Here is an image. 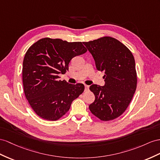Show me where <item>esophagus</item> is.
Instances as JSON below:
<instances>
[{"label": "esophagus", "instance_id": "obj_1", "mask_svg": "<svg viewBox=\"0 0 160 160\" xmlns=\"http://www.w3.org/2000/svg\"><path fill=\"white\" fill-rule=\"evenodd\" d=\"M84 87H85V91H87L88 90V88H89V86L85 84L84 85Z\"/></svg>", "mask_w": 160, "mask_h": 160}]
</instances>
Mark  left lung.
<instances>
[{
  "instance_id": "1",
  "label": "left lung",
  "mask_w": 160,
  "mask_h": 160,
  "mask_svg": "<svg viewBox=\"0 0 160 160\" xmlns=\"http://www.w3.org/2000/svg\"><path fill=\"white\" fill-rule=\"evenodd\" d=\"M83 44L95 59L97 69L105 73V86L93 84L89 88L95 96L90 111L102 121L116 119L126 111L136 91L134 56L124 44L110 36Z\"/></svg>"
}]
</instances>
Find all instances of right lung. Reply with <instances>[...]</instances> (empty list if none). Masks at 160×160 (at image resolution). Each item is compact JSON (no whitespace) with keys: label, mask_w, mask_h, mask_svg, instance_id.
<instances>
[{"label":"right lung","mask_w":160,"mask_h":160,"mask_svg":"<svg viewBox=\"0 0 160 160\" xmlns=\"http://www.w3.org/2000/svg\"><path fill=\"white\" fill-rule=\"evenodd\" d=\"M87 49L81 42L44 38L28 49L22 68L23 91L34 112L42 119L59 120L70 108L72 101L84 92L83 84L60 80L76 56Z\"/></svg>","instance_id":"add662e5"}]
</instances>
